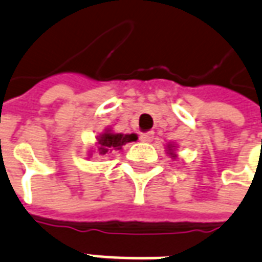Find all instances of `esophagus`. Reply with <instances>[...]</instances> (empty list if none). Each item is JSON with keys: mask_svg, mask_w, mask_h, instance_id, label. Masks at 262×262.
Masks as SVG:
<instances>
[{"mask_svg": "<svg viewBox=\"0 0 262 262\" xmlns=\"http://www.w3.org/2000/svg\"><path fill=\"white\" fill-rule=\"evenodd\" d=\"M139 138H141V141H143V142H151V141H153V138H154V133H153V131L141 133Z\"/></svg>", "mask_w": 262, "mask_h": 262, "instance_id": "34e87169", "label": "esophagus"}]
</instances>
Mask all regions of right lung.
Masks as SVG:
<instances>
[{
    "label": "right lung",
    "mask_w": 262,
    "mask_h": 262,
    "mask_svg": "<svg viewBox=\"0 0 262 262\" xmlns=\"http://www.w3.org/2000/svg\"><path fill=\"white\" fill-rule=\"evenodd\" d=\"M131 141H137L135 134L123 135V134H112L106 131L98 138V150L101 154H106L112 150H120L125 143Z\"/></svg>",
    "instance_id": "add662e5"
}]
</instances>
